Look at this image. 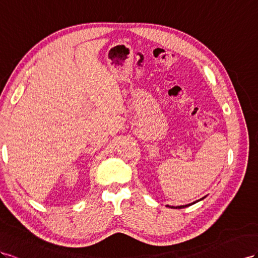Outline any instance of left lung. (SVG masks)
Returning a JSON list of instances; mask_svg holds the SVG:
<instances>
[{
  "label": "left lung",
  "instance_id": "1",
  "mask_svg": "<svg viewBox=\"0 0 258 258\" xmlns=\"http://www.w3.org/2000/svg\"><path fill=\"white\" fill-rule=\"evenodd\" d=\"M205 197H203L202 199H200V200H198V201H195L194 203H190V204H186V205H179V207H170V205H166L167 208H172V209H183V208H187V207H189V205H192V204H195V203H197V202H199V201H201V200H203Z\"/></svg>",
  "mask_w": 258,
  "mask_h": 258
}]
</instances>
